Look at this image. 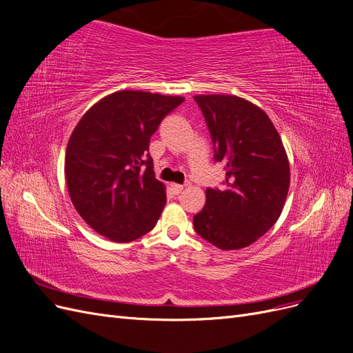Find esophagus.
Segmentation results:
<instances>
[{
	"label": "esophagus",
	"instance_id": "obj_1",
	"mask_svg": "<svg viewBox=\"0 0 353 353\" xmlns=\"http://www.w3.org/2000/svg\"><path fill=\"white\" fill-rule=\"evenodd\" d=\"M170 190H172L174 194H179L181 191L184 190V185H181V184H170Z\"/></svg>",
	"mask_w": 353,
	"mask_h": 353
}]
</instances>
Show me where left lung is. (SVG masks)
Instances as JSON below:
<instances>
[{"instance_id": "obj_1", "label": "left lung", "mask_w": 353, "mask_h": 353, "mask_svg": "<svg viewBox=\"0 0 353 353\" xmlns=\"http://www.w3.org/2000/svg\"><path fill=\"white\" fill-rule=\"evenodd\" d=\"M213 159L225 169L223 188H208L193 218L201 239L222 250L248 248L280 218L290 166L280 134L258 105L236 95H196Z\"/></svg>"}]
</instances>
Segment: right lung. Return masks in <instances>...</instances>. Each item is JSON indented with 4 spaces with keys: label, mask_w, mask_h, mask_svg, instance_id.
Returning <instances> with one entry per match:
<instances>
[{
    "label": "right lung",
    "mask_w": 353,
    "mask_h": 353,
    "mask_svg": "<svg viewBox=\"0 0 353 353\" xmlns=\"http://www.w3.org/2000/svg\"><path fill=\"white\" fill-rule=\"evenodd\" d=\"M184 101L144 91H117L82 116L66 148L70 200L101 236L128 243L152 231L162 213L165 185L148 153L163 117Z\"/></svg>",
    "instance_id": "add662e5"
}]
</instances>
